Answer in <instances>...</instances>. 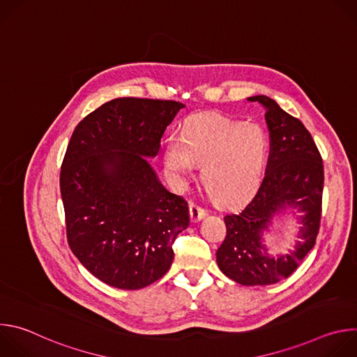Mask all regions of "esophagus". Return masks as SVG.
Here are the masks:
<instances>
[{"label":"esophagus","mask_w":357,"mask_h":357,"mask_svg":"<svg viewBox=\"0 0 357 357\" xmlns=\"http://www.w3.org/2000/svg\"><path fill=\"white\" fill-rule=\"evenodd\" d=\"M189 211H190V220H192L193 223H196V222H200L203 218H205V216L208 215L205 209H202L200 206L195 205V203H190Z\"/></svg>","instance_id":"1"}]
</instances>
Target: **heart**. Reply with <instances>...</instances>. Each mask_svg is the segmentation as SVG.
I'll use <instances>...</instances> for the list:
<instances>
[{"mask_svg":"<svg viewBox=\"0 0 357 357\" xmlns=\"http://www.w3.org/2000/svg\"><path fill=\"white\" fill-rule=\"evenodd\" d=\"M270 152L266 131L250 123L219 114L195 116L182 138L171 137L164 167L175 183H182L202 165V183L220 206H236L260 186Z\"/></svg>","mask_w":357,"mask_h":357,"instance_id":"obj_1","label":"heart"}]
</instances>
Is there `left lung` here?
Instances as JSON below:
<instances>
[{
	"label": "left lung",
	"instance_id": "obj_1",
	"mask_svg": "<svg viewBox=\"0 0 357 357\" xmlns=\"http://www.w3.org/2000/svg\"><path fill=\"white\" fill-rule=\"evenodd\" d=\"M266 109L270 157L264 179L238 213L225 216L227 234L216 251L219 268L241 285H270L289 277L312 250L319 231L324 164L310 131L267 96L248 97ZM298 210L300 240L288 253L271 257L262 236L274 215Z\"/></svg>",
	"mask_w": 357,
	"mask_h": 357
}]
</instances>
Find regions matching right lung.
<instances>
[{
  "label": "right lung",
  "instance_id": "right-lung-1",
  "mask_svg": "<svg viewBox=\"0 0 357 357\" xmlns=\"http://www.w3.org/2000/svg\"><path fill=\"white\" fill-rule=\"evenodd\" d=\"M185 106L121 97L75 128L61 171L70 250L100 281L139 289L169 270L172 244L189 226L183 197L160 182L157 157L167 127Z\"/></svg>",
  "mask_w": 357,
  "mask_h": 357
}]
</instances>
